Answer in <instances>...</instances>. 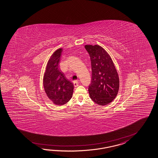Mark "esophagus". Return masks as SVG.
<instances>
[{"instance_id":"obj_1","label":"esophagus","mask_w":158,"mask_h":158,"mask_svg":"<svg viewBox=\"0 0 158 158\" xmlns=\"http://www.w3.org/2000/svg\"><path fill=\"white\" fill-rule=\"evenodd\" d=\"M79 80H76V81H73V85L75 87H77L79 85Z\"/></svg>"}]
</instances>
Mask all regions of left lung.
Here are the masks:
<instances>
[{
  "label": "left lung",
  "instance_id": "8db88e82",
  "mask_svg": "<svg viewBox=\"0 0 158 158\" xmlns=\"http://www.w3.org/2000/svg\"><path fill=\"white\" fill-rule=\"evenodd\" d=\"M91 63V81L89 86L91 99L104 106L114 99L119 89V77L111 57L100 46L86 45Z\"/></svg>",
  "mask_w": 158,
  "mask_h": 158
}]
</instances>
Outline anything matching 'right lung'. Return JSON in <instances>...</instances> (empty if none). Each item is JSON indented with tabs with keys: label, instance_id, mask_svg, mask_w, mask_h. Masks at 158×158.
<instances>
[{
	"label": "right lung",
	"instance_id": "obj_1",
	"mask_svg": "<svg viewBox=\"0 0 158 158\" xmlns=\"http://www.w3.org/2000/svg\"><path fill=\"white\" fill-rule=\"evenodd\" d=\"M62 49L56 50L47 64L43 83L48 97L57 105L68 102L73 96V85L59 68Z\"/></svg>",
	"mask_w": 158,
	"mask_h": 158
}]
</instances>
